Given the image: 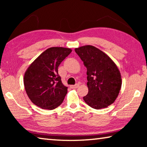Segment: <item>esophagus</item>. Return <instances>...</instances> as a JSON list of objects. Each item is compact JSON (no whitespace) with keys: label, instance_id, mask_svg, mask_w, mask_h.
<instances>
[{"label":"esophagus","instance_id":"obj_1","mask_svg":"<svg viewBox=\"0 0 147 147\" xmlns=\"http://www.w3.org/2000/svg\"><path fill=\"white\" fill-rule=\"evenodd\" d=\"M70 87H71V88H72V89H76V88H78V87H79V84H75V85H72V86H71Z\"/></svg>","mask_w":147,"mask_h":147}]
</instances>
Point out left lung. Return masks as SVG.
<instances>
[{"mask_svg":"<svg viewBox=\"0 0 147 147\" xmlns=\"http://www.w3.org/2000/svg\"><path fill=\"white\" fill-rule=\"evenodd\" d=\"M87 68L88 93L84 96L86 103L94 109L107 108L119 95L122 85L117 66L100 49L85 45L75 49Z\"/></svg>","mask_w":147,"mask_h":147,"instance_id":"left-lung-1","label":"left lung"}]
</instances>
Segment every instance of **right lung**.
I'll return each mask as SVG.
<instances>
[{
	"label": "right lung",
	"instance_id": "1",
	"mask_svg": "<svg viewBox=\"0 0 147 147\" xmlns=\"http://www.w3.org/2000/svg\"><path fill=\"white\" fill-rule=\"evenodd\" d=\"M71 52L69 48L51 47L30 65L24 73V86L35 105L52 110L63 102L67 87L62 84L58 69Z\"/></svg>",
	"mask_w": 147,
	"mask_h": 147
}]
</instances>
